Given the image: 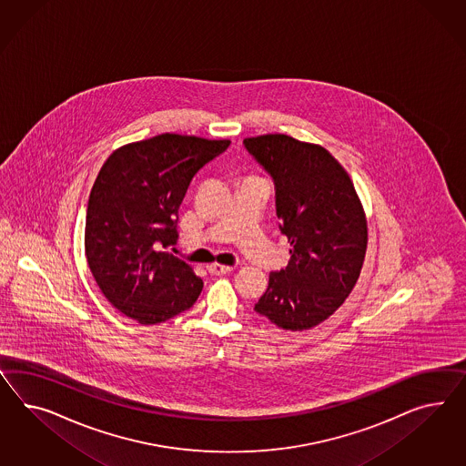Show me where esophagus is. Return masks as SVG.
Instances as JSON below:
<instances>
[{
  "label": "esophagus",
  "instance_id": "1",
  "mask_svg": "<svg viewBox=\"0 0 466 466\" xmlns=\"http://www.w3.org/2000/svg\"><path fill=\"white\" fill-rule=\"evenodd\" d=\"M208 271H210L212 275H227V273H230V271H232V266L218 265V263H214V265L208 266Z\"/></svg>",
  "mask_w": 466,
  "mask_h": 466
}]
</instances>
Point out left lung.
<instances>
[{
    "label": "left lung",
    "mask_w": 466,
    "mask_h": 466,
    "mask_svg": "<svg viewBox=\"0 0 466 466\" xmlns=\"http://www.w3.org/2000/svg\"><path fill=\"white\" fill-rule=\"evenodd\" d=\"M275 183L289 266L271 271L254 312L287 330L310 329L339 309L365 261L366 218L351 177L330 152L283 134L244 138Z\"/></svg>",
    "instance_id": "obj_1"
}]
</instances>
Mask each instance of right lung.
I'll use <instances>...</instances> for the list:
<instances>
[{"instance_id":"obj_1","label":"right lung","mask_w":466,"mask_h":466,"mask_svg":"<svg viewBox=\"0 0 466 466\" xmlns=\"http://www.w3.org/2000/svg\"><path fill=\"white\" fill-rule=\"evenodd\" d=\"M228 146L163 134L127 144L101 166L86 210V259L106 300L138 324L166 322L197 302L201 278L166 248L177 240L191 179Z\"/></svg>"}]
</instances>
